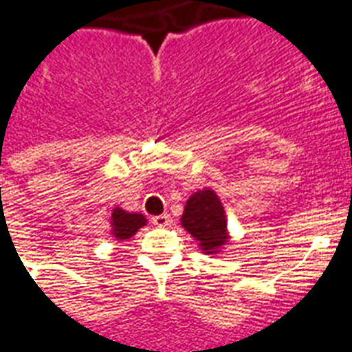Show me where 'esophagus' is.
<instances>
[{"label":"esophagus","mask_w":352,"mask_h":352,"mask_svg":"<svg viewBox=\"0 0 352 352\" xmlns=\"http://www.w3.org/2000/svg\"><path fill=\"white\" fill-rule=\"evenodd\" d=\"M151 221L157 227H166V225L171 223V216L170 214H160V216H155V218H151Z\"/></svg>","instance_id":"34e87169"}]
</instances>
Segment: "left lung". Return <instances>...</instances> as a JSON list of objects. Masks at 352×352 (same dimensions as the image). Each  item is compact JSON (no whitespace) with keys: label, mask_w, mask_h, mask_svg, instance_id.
I'll use <instances>...</instances> for the list:
<instances>
[{"label":"left lung","mask_w":352,"mask_h":352,"mask_svg":"<svg viewBox=\"0 0 352 352\" xmlns=\"http://www.w3.org/2000/svg\"><path fill=\"white\" fill-rule=\"evenodd\" d=\"M181 225L194 236L201 251L206 254L219 253V249L229 241L223 205L210 188L197 190L190 195L182 212Z\"/></svg>","instance_id":"left-lung-1"}]
</instances>
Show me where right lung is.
Segmentation results:
<instances>
[{
    "label": "right lung",
    "mask_w": 352,
    "mask_h": 352,
    "mask_svg": "<svg viewBox=\"0 0 352 352\" xmlns=\"http://www.w3.org/2000/svg\"><path fill=\"white\" fill-rule=\"evenodd\" d=\"M146 223H147V219L144 214L125 212L122 210L120 206H116L114 212H112V218H111L112 236H114L116 240H127V238L136 234L138 229H142Z\"/></svg>",
    "instance_id": "add662e5"
}]
</instances>
